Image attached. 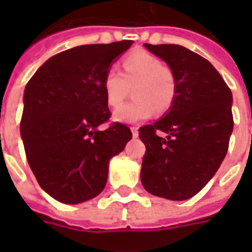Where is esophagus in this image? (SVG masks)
I'll return each mask as SVG.
<instances>
[{
    "instance_id": "esophagus-1",
    "label": "esophagus",
    "mask_w": 252,
    "mask_h": 252,
    "mask_svg": "<svg viewBox=\"0 0 252 252\" xmlns=\"http://www.w3.org/2000/svg\"><path fill=\"white\" fill-rule=\"evenodd\" d=\"M130 130H132V134H133V137H137V136H138V128H137V126H130Z\"/></svg>"
}]
</instances>
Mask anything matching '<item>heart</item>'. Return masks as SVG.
Instances as JSON below:
<instances>
[{
	"label": "heart",
	"mask_w": 252,
	"mask_h": 252,
	"mask_svg": "<svg viewBox=\"0 0 252 252\" xmlns=\"http://www.w3.org/2000/svg\"><path fill=\"white\" fill-rule=\"evenodd\" d=\"M122 73L108 69L103 78V93L108 106L118 108L133 87V100L115 112L119 122L136 123L149 118L154 110L158 114L171 108L176 96L174 73L163 66L158 57L140 51L124 57Z\"/></svg>",
	"instance_id": "heart-1"
}]
</instances>
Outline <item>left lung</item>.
<instances>
[{"label": "left lung", "instance_id": "1", "mask_svg": "<svg viewBox=\"0 0 252 252\" xmlns=\"http://www.w3.org/2000/svg\"><path fill=\"white\" fill-rule=\"evenodd\" d=\"M144 45L167 63L176 96L167 115L138 129L146 148L141 183L154 196L187 200L205 187L226 156L234 126L231 91L197 53L178 44Z\"/></svg>", "mask_w": 252, "mask_h": 252}]
</instances>
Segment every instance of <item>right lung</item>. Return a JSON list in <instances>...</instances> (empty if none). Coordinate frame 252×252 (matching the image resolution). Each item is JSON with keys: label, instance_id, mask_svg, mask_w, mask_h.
<instances>
[{"label": "right lung", "instance_id": "obj_1", "mask_svg": "<svg viewBox=\"0 0 252 252\" xmlns=\"http://www.w3.org/2000/svg\"><path fill=\"white\" fill-rule=\"evenodd\" d=\"M132 40L74 47L52 56L25 89L21 136L37 183L53 199L78 204L98 196L108 162L132 138L122 123H108L111 111L103 78Z\"/></svg>", "mask_w": 252, "mask_h": 252}]
</instances>
